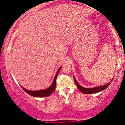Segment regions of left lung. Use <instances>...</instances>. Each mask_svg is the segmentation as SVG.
<instances>
[{"label":"left lung","instance_id":"1","mask_svg":"<svg viewBox=\"0 0 125 125\" xmlns=\"http://www.w3.org/2000/svg\"><path fill=\"white\" fill-rule=\"evenodd\" d=\"M73 79L74 81V83H75L76 85L77 86V88L79 89V90L81 92H82V93H83L84 94H96V93L99 92L100 91H102L105 89H106L110 85V82L107 83V84H104V85L103 86H97V87H93V88H86V87H83L82 86H81L79 84L77 83V82L76 80L75 77L73 76ZM113 79L110 81V82H112L113 81Z\"/></svg>","mask_w":125,"mask_h":125}]
</instances>
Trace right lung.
<instances>
[{
  "label": "right lung",
  "mask_w": 125,
  "mask_h": 125,
  "mask_svg": "<svg viewBox=\"0 0 125 125\" xmlns=\"http://www.w3.org/2000/svg\"><path fill=\"white\" fill-rule=\"evenodd\" d=\"M61 67H59V69L57 71L56 74L55 76H54V78L53 79V81L52 83L48 88L46 89H43V90H29L28 89H26L25 88L23 87L22 86L21 88L23 89L27 94H28L34 97H47L50 96L51 94H52L53 92H54V89H55V87H56V78L57 76H58L60 70L61 69Z\"/></svg>",
  "instance_id": "1"
}]
</instances>
